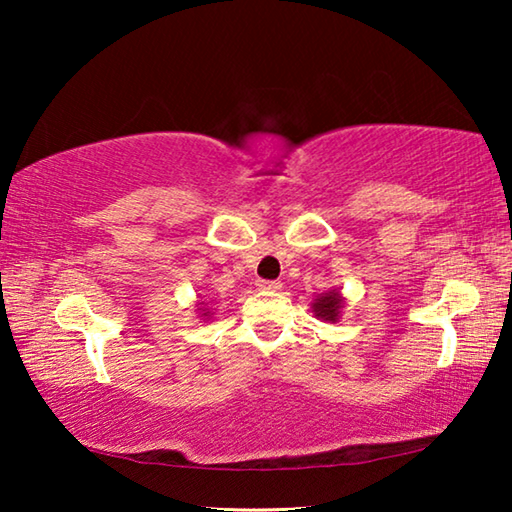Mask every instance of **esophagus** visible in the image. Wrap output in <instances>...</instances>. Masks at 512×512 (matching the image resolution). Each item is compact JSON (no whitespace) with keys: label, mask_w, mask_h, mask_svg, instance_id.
<instances>
[{"label":"esophagus","mask_w":512,"mask_h":512,"mask_svg":"<svg viewBox=\"0 0 512 512\" xmlns=\"http://www.w3.org/2000/svg\"><path fill=\"white\" fill-rule=\"evenodd\" d=\"M257 287L262 291H280L282 282L280 280H257Z\"/></svg>","instance_id":"1"}]
</instances>
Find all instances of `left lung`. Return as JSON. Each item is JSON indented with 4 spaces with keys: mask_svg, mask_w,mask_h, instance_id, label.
<instances>
[{
    "mask_svg": "<svg viewBox=\"0 0 512 512\" xmlns=\"http://www.w3.org/2000/svg\"><path fill=\"white\" fill-rule=\"evenodd\" d=\"M341 293L339 291H329L325 296L316 298L314 302V311L318 318H325V320H336L339 318V311H341Z\"/></svg>",
    "mask_w": 512,
    "mask_h": 512,
    "instance_id": "obj_1",
    "label": "left lung"
}]
</instances>
